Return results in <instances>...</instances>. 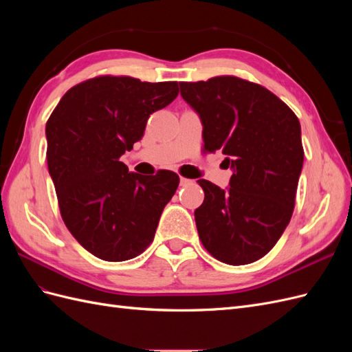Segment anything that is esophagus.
<instances>
[{"instance_id": "obj_1", "label": "esophagus", "mask_w": 352, "mask_h": 352, "mask_svg": "<svg viewBox=\"0 0 352 352\" xmlns=\"http://www.w3.org/2000/svg\"><path fill=\"white\" fill-rule=\"evenodd\" d=\"M192 184V180L190 179H186V177H180V186H188Z\"/></svg>"}]
</instances>
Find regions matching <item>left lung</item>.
<instances>
[{
    "mask_svg": "<svg viewBox=\"0 0 352 352\" xmlns=\"http://www.w3.org/2000/svg\"><path fill=\"white\" fill-rule=\"evenodd\" d=\"M180 95L201 117L204 151L220 150L233 168L229 189L199 179V239L221 263L250 264L279 241L295 207L304 163L295 113L258 83L236 76L180 82Z\"/></svg>",
    "mask_w": 352,
    "mask_h": 352,
    "instance_id": "obj_1",
    "label": "left lung"
}]
</instances>
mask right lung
Here are the masks:
<instances>
[{
  "mask_svg": "<svg viewBox=\"0 0 352 352\" xmlns=\"http://www.w3.org/2000/svg\"><path fill=\"white\" fill-rule=\"evenodd\" d=\"M177 94V82L107 74L70 88L51 113L47 162L61 217L95 257L126 261L153 242L179 176L131 173L120 157L141 140L150 114Z\"/></svg>",
  "mask_w": 352,
  "mask_h": 352,
  "instance_id": "add662e5",
  "label": "right lung"
}]
</instances>
